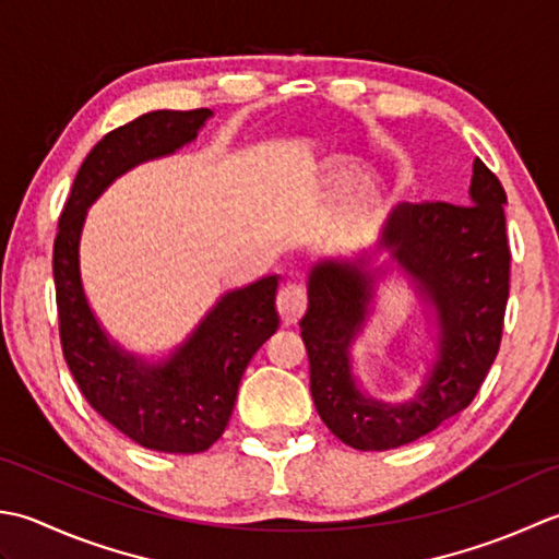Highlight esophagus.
<instances>
[{
	"label": "esophagus",
	"instance_id": "1",
	"mask_svg": "<svg viewBox=\"0 0 559 559\" xmlns=\"http://www.w3.org/2000/svg\"><path fill=\"white\" fill-rule=\"evenodd\" d=\"M306 306H309V292H306V284L301 280H284L277 292V311L282 321L292 325L304 316Z\"/></svg>",
	"mask_w": 559,
	"mask_h": 559
}]
</instances>
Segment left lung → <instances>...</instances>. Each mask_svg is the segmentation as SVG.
I'll return each mask as SVG.
<instances>
[{
    "instance_id": "obj_1",
    "label": "left lung",
    "mask_w": 559,
    "mask_h": 559,
    "mask_svg": "<svg viewBox=\"0 0 559 559\" xmlns=\"http://www.w3.org/2000/svg\"><path fill=\"white\" fill-rule=\"evenodd\" d=\"M504 204L499 178L475 158L471 204L403 202L391 214L381 243L419 282L439 318V359L409 403L369 401L349 376L347 347L371 299L364 260L311 270L309 311L299 323L311 395L325 427L347 447H403L473 403L504 330L511 270Z\"/></svg>"
}]
</instances>
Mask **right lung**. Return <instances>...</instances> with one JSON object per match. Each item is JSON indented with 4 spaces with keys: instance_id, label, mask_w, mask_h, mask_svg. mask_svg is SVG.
Wrapping results in <instances>:
<instances>
[{
    "instance_id": "1",
    "label": "right lung",
    "mask_w": 559,
    "mask_h": 559,
    "mask_svg": "<svg viewBox=\"0 0 559 559\" xmlns=\"http://www.w3.org/2000/svg\"><path fill=\"white\" fill-rule=\"evenodd\" d=\"M210 108L154 110L108 132L76 170L57 222L52 277L60 343L86 403L144 449L200 453L224 435L238 383L258 347L280 328L277 277L229 292L164 364H144L110 343L79 280L86 207L124 170L195 140Z\"/></svg>"
}]
</instances>
